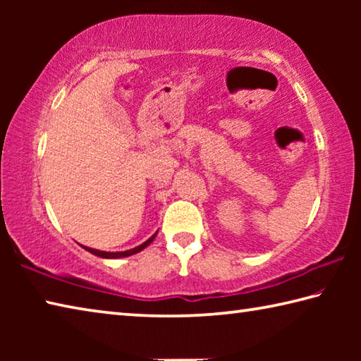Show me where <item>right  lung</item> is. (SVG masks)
<instances>
[{"label":"right lung","mask_w":361,"mask_h":361,"mask_svg":"<svg viewBox=\"0 0 361 361\" xmlns=\"http://www.w3.org/2000/svg\"><path fill=\"white\" fill-rule=\"evenodd\" d=\"M157 234V232H156ZM156 234L152 235V237H149L148 240H146L145 243H142V245H138V247H135V248H132V250H126V252H116V253H109V252H100V250H95V248H89V247H84L85 250H87V252H90L92 255H95V256H100V258H108V259H113V258H126V256H130V255H135V253H138V252H142L143 248H146L149 245V243L154 240V237H156Z\"/></svg>","instance_id":"1"}]
</instances>
